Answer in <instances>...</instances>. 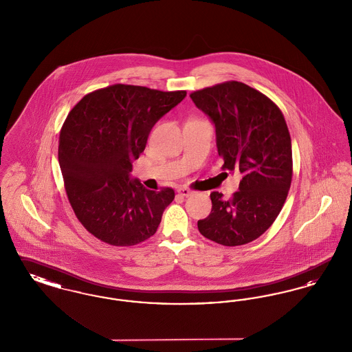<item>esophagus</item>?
I'll list each match as a JSON object with an SVG mask.
<instances>
[{"label": "esophagus", "instance_id": "esophagus-1", "mask_svg": "<svg viewBox=\"0 0 352 352\" xmlns=\"http://www.w3.org/2000/svg\"><path fill=\"white\" fill-rule=\"evenodd\" d=\"M177 192H178L179 195H182V197H186V198L192 194V191H191L190 188H187V187H179V188L177 190Z\"/></svg>", "mask_w": 352, "mask_h": 352}]
</instances>
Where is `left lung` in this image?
Instances as JSON below:
<instances>
[{"label": "left lung", "instance_id": "obj_1", "mask_svg": "<svg viewBox=\"0 0 352 352\" xmlns=\"http://www.w3.org/2000/svg\"><path fill=\"white\" fill-rule=\"evenodd\" d=\"M214 121L223 168L239 171L230 199L210 194L211 214L198 221L204 237L236 247L264 234L278 217L293 177L292 140L278 105L241 82H224L190 94Z\"/></svg>", "mask_w": 352, "mask_h": 352}]
</instances>
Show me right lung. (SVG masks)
<instances>
[{"label":"right lung","instance_id":"obj_1","mask_svg":"<svg viewBox=\"0 0 352 352\" xmlns=\"http://www.w3.org/2000/svg\"><path fill=\"white\" fill-rule=\"evenodd\" d=\"M184 96L113 84L87 94L69 111L58 148L65 188L78 220L101 241L132 247L155 234L174 190H148L129 173L154 124Z\"/></svg>","mask_w":352,"mask_h":352}]
</instances>
